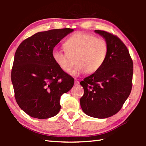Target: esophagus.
<instances>
[{"mask_svg":"<svg viewBox=\"0 0 146 146\" xmlns=\"http://www.w3.org/2000/svg\"><path fill=\"white\" fill-rule=\"evenodd\" d=\"M79 81L76 78H75V85H78L79 84Z\"/></svg>","mask_w":146,"mask_h":146,"instance_id":"34e87169","label":"esophagus"}]
</instances>
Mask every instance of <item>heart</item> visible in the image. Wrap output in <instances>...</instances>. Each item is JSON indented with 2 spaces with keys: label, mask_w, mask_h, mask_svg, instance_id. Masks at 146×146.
<instances>
[{
  "label": "heart",
  "mask_w": 146,
  "mask_h": 146,
  "mask_svg": "<svg viewBox=\"0 0 146 146\" xmlns=\"http://www.w3.org/2000/svg\"><path fill=\"white\" fill-rule=\"evenodd\" d=\"M64 46L66 51L53 49L52 58L56 65L67 73L71 72L75 58L78 64L71 72L74 76L97 72L104 64L109 51L105 40L83 32L72 35Z\"/></svg>",
  "instance_id": "b5f03b06"
}]
</instances>
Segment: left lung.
<instances>
[{
  "label": "left lung",
  "mask_w": 146,
  "mask_h": 146,
  "mask_svg": "<svg viewBox=\"0 0 146 146\" xmlns=\"http://www.w3.org/2000/svg\"><path fill=\"white\" fill-rule=\"evenodd\" d=\"M95 32L106 39L108 54L100 70L80 82L84 93L80 103L86 115L106 118L119 111L130 95L133 62L127 47L117 36L102 30Z\"/></svg>",
  "instance_id": "left-lung-1"
}]
</instances>
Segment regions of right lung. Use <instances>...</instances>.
<instances>
[{"mask_svg": "<svg viewBox=\"0 0 146 146\" xmlns=\"http://www.w3.org/2000/svg\"><path fill=\"white\" fill-rule=\"evenodd\" d=\"M73 29L36 33L17 48L11 70L15 98L31 117L46 119L60 111V97L74 85V79L56 65L52 51Z\"/></svg>", "mask_w": 146, "mask_h": 146, "instance_id": "add662e5", "label": "right lung"}]
</instances>
